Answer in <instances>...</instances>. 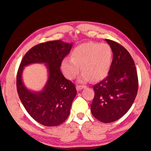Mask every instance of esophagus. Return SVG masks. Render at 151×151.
I'll list each match as a JSON object with an SVG mask.
<instances>
[{
    "instance_id": "esophagus-1",
    "label": "esophagus",
    "mask_w": 151,
    "mask_h": 151,
    "mask_svg": "<svg viewBox=\"0 0 151 151\" xmlns=\"http://www.w3.org/2000/svg\"><path fill=\"white\" fill-rule=\"evenodd\" d=\"M83 88H85V86H81V85H77L76 86V89H77V91H81L83 89Z\"/></svg>"
}]
</instances>
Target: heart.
Instances as JSON below:
<instances>
[{
    "mask_svg": "<svg viewBox=\"0 0 151 151\" xmlns=\"http://www.w3.org/2000/svg\"><path fill=\"white\" fill-rule=\"evenodd\" d=\"M112 59L111 47L107 43L90 42L83 43L72 51L71 58H64L62 70L65 75L73 79L81 69L84 72L78 78L81 83H86L104 78L109 73Z\"/></svg>",
    "mask_w": 151,
    "mask_h": 151,
    "instance_id": "heart-1",
    "label": "heart"
}]
</instances>
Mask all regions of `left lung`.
Returning <instances> with one entry per match:
<instances>
[{
  "mask_svg": "<svg viewBox=\"0 0 151 151\" xmlns=\"http://www.w3.org/2000/svg\"><path fill=\"white\" fill-rule=\"evenodd\" d=\"M106 41L111 47L113 58L108 75L93 86L91 111L99 121L109 123L121 118L131 108L139 81L134 60L126 48L113 40Z\"/></svg>",
  "mask_w": 151,
  "mask_h": 151,
  "instance_id": "8db88e82",
  "label": "left lung"
}]
</instances>
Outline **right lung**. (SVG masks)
<instances>
[{
  "label": "right lung",
  "instance_id": "right-lung-1",
  "mask_svg": "<svg viewBox=\"0 0 151 151\" xmlns=\"http://www.w3.org/2000/svg\"><path fill=\"white\" fill-rule=\"evenodd\" d=\"M72 45L60 40L40 43L30 48L20 64L17 76L20 100L30 116L45 126H58L69 116L76 90L75 84L63 76L60 67ZM32 63H45L49 71L48 80L42 91H29L22 80L24 67Z\"/></svg>",
  "mask_w": 151,
  "mask_h": 151
}]
</instances>
